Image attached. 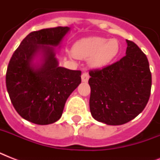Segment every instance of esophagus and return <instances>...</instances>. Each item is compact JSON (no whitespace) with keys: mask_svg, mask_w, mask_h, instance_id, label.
<instances>
[{"mask_svg":"<svg viewBox=\"0 0 160 160\" xmlns=\"http://www.w3.org/2000/svg\"><path fill=\"white\" fill-rule=\"evenodd\" d=\"M89 79H90V76H89V75H88L87 73L86 72L83 73L82 75H81V80H82V82L84 83L88 82Z\"/></svg>","mask_w":160,"mask_h":160,"instance_id":"34e87169","label":"esophagus"}]
</instances>
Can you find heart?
<instances>
[{"label": "heart", "mask_w": 160, "mask_h": 160, "mask_svg": "<svg viewBox=\"0 0 160 160\" xmlns=\"http://www.w3.org/2000/svg\"><path fill=\"white\" fill-rule=\"evenodd\" d=\"M119 51L116 39L98 36L88 37L76 41L72 47V54L78 59H89V64L94 68H101L111 62Z\"/></svg>", "instance_id": "1"}]
</instances>
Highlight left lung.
I'll list each match as a JSON object with an SVG mask.
<instances>
[{"label":"left lung","mask_w":160,"mask_h":160,"mask_svg":"<svg viewBox=\"0 0 160 160\" xmlns=\"http://www.w3.org/2000/svg\"><path fill=\"white\" fill-rule=\"evenodd\" d=\"M126 55L119 61L90 70V109L97 121L120 125L134 119L146 106L152 77L146 55L126 40Z\"/></svg>","instance_id":"8db88e82"}]
</instances>
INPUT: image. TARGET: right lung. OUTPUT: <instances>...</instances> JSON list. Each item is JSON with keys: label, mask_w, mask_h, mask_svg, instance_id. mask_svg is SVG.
<instances>
[{"label": "right lung", "mask_w": 160, "mask_h": 160, "mask_svg": "<svg viewBox=\"0 0 160 160\" xmlns=\"http://www.w3.org/2000/svg\"><path fill=\"white\" fill-rule=\"evenodd\" d=\"M70 27L33 31L12 55L6 75L11 101L23 119L36 124L60 119L70 94L81 83V71L59 66L55 47Z\"/></svg>", "instance_id": "obj_1"}]
</instances>
